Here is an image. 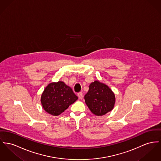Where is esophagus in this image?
Returning a JSON list of instances; mask_svg holds the SVG:
<instances>
[{
    "label": "esophagus",
    "mask_w": 161,
    "mask_h": 161,
    "mask_svg": "<svg viewBox=\"0 0 161 161\" xmlns=\"http://www.w3.org/2000/svg\"><path fill=\"white\" fill-rule=\"evenodd\" d=\"M77 96H78V97H79V99H80L83 98V94H82V92L79 93H78V95H77Z\"/></svg>",
    "instance_id": "1"
}]
</instances>
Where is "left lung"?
<instances>
[{
  "mask_svg": "<svg viewBox=\"0 0 161 161\" xmlns=\"http://www.w3.org/2000/svg\"><path fill=\"white\" fill-rule=\"evenodd\" d=\"M84 99L88 108L97 116H103L110 112L115 103L114 93L107 85L98 80L90 84Z\"/></svg>",
  "mask_w": 161,
  "mask_h": 161,
  "instance_id": "left-lung-1",
  "label": "left lung"
}]
</instances>
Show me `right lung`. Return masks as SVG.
<instances>
[{
  "mask_svg": "<svg viewBox=\"0 0 161 161\" xmlns=\"http://www.w3.org/2000/svg\"><path fill=\"white\" fill-rule=\"evenodd\" d=\"M78 99L73 90L63 81L48 84L41 97V103L48 114L58 116Z\"/></svg>",
  "mask_w": 161,
  "mask_h": 161,
  "instance_id": "add662e5",
  "label": "right lung"
}]
</instances>
